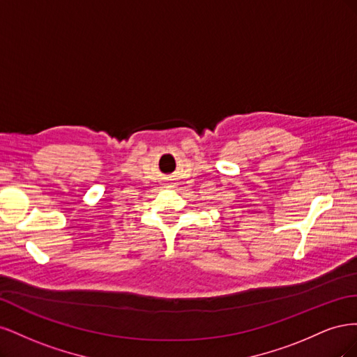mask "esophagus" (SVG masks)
<instances>
[{
	"mask_svg": "<svg viewBox=\"0 0 357 357\" xmlns=\"http://www.w3.org/2000/svg\"><path fill=\"white\" fill-rule=\"evenodd\" d=\"M172 186H174V185H169V183H167V185H165V188H172Z\"/></svg>",
	"mask_w": 357,
	"mask_h": 357,
	"instance_id": "esophagus-1",
	"label": "esophagus"
}]
</instances>
